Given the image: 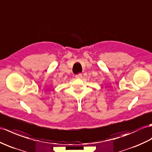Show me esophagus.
I'll return each instance as SVG.
<instances>
[{
	"label": "esophagus",
	"instance_id": "esophagus-1",
	"mask_svg": "<svg viewBox=\"0 0 152 152\" xmlns=\"http://www.w3.org/2000/svg\"><path fill=\"white\" fill-rule=\"evenodd\" d=\"M76 78H77V79L82 78V74H78V75H76Z\"/></svg>",
	"mask_w": 152,
	"mask_h": 152
}]
</instances>
